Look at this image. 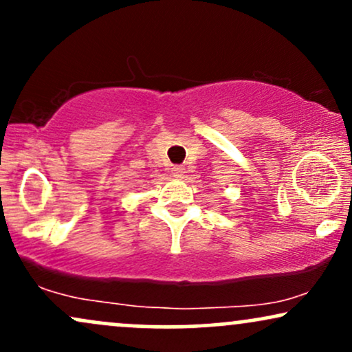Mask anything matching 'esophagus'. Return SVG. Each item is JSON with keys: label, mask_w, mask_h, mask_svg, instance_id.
<instances>
[{"label": "esophagus", "mask_w": 352, "mask_h": 352, "mask_svg": "<svg viewBox=\"0 0 352 352\" xmlns=\"http://www.w3.org/2000/svg\"><path fill=\"white\" fill-rule=\"evenodd\" d=\"M184 173H185V168L180 167V165H177V167L172 168V175L177 177V179H182V177H184Z\"/></svg>", "instance_id": "obj_1"}]
</instances>
